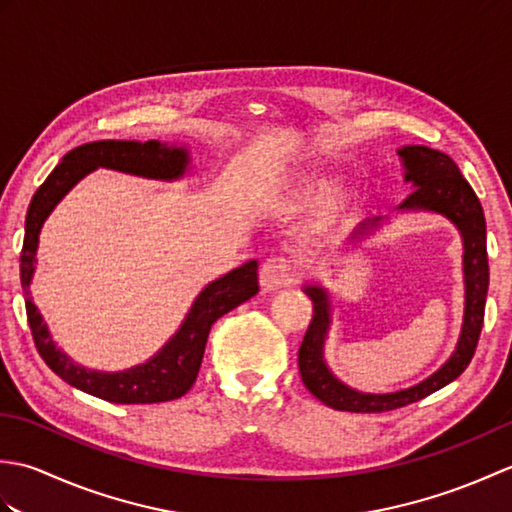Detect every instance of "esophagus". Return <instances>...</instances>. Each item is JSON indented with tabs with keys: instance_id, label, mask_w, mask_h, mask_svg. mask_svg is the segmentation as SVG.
Masks as SVG:
<instances>
[{
	"instance_id": "esophagus-1",
	"label": "esophagus",
	"mask_w": 512,
	"mask_h": 512,
	"mask_svg": "<svg viewBox=\"0 0 512 512\" xmlns=\"http://www.w3.org/2000/svg\"><path fill=\"white\" fill-rule=\"evenodd\" d=\"M297 275V262H292L286 255H273L266 259L262 270H259V281H262L264 290H279L290 286L297 279Z\"/></svg>"
}]
</instances>
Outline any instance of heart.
Segmentation results:
<instances>
[{
  "instance_id": "obj_1",
  "label": "heart",
  "mask_w": 512,
  "mask_h": 512,
  "mask_svg": "<svg viewBox=\"0 0 512 512\" xmlns=\"http://www.w3.org/2000/svg\"><path fill=\"white\" fill-rule=\"evenodd\" d=\"M306 189H308V193H312V195H319V193L330 189V182H328V180H310Z\"/></svg>"
}]
</instances>
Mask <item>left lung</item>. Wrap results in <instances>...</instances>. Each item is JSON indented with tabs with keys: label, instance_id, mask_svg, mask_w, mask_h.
<instances>
[{
	"label": "left lung",
	"instance_id": "1",
	"mask_svg": "<svg viewBox=\"0 0 512 512\" xmlns=\"http://www.w3.org/2000/svg\"><path fill=\"white\" fill-rule=\"evenodd\" d=\"M402 171L411 193L405 202L398 204L396 213H433L449 220L462 237V273H464V317L458 345L453 354L436 372L420 383L387 391V394H369L358 391L336 376L325 361V341L332 325L330 292L317 281L303 286V292L314 303L312 321L299 347V372L303 385L323 405L339 411L354 413H380L411 405L433 391L449 385L458 378L475 354L484 323V306L488 292V257H486V220L482 204L477 200L471 184L462 178L460 167L453 158L438 149L424 145H405L398 151ZM389 222V217H372L354 228L347 237L350 246H358L369 235H374Z\"/></svg>",
	"mask_w": 512,
	"mask_h": 512
}]
</instances>
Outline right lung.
I'll return each mask as SVG.
<instances>
[{
  "mask_svg": "<svg viewBox=\"0 0 512 512\" xmlns=\"http://www.w3.org/2000/svg\"><path fill=\"white\" fill-rule=\"evenodd\" d=\"M114 169L132 173L138 178L176 182L182 180L191 167V151L180 143H160V140H94L68 151L37 193L32 195L26 215V235L21 248V288L26 297L28 325L32 330L37 350L54 374L65 383L85 391V394L103 398L116 405H151V402L176 400L187 394L198 378L206 339L211 325L259 292L257 259L233 268L231 273L206 284L193 299L187 317L176 334L147 358L123 372H103L79 365L54 343L43 321L39 308L32 301L30 284L37 270V248L41 228L74 184H79L96 169Z\"/></svg>",
  "mask_w": 512,
  "mask_h": 512,
  "instance_id": "right-lung-1",
  "label": "right lung"
}]
</instances>
